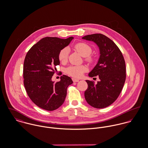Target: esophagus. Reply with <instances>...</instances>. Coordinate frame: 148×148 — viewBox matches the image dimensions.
I'll return each mask as SVG.
<instances>
[{
  "label": "esophagus",
  "mask_w": 148,
  "mask_h": 148,
  "mask_svg": "<svg viewBox=\"0 0 148 148\" xmlns=\"http://www.w3.org/2000/svg\"><path fill=\"white\" fill-rule=\"evenodd\" d=\"M72 80H73V82H79V79H75V78H72Z\"/></svg>",
  "instance_id": "obj_1"
}]
</instances>
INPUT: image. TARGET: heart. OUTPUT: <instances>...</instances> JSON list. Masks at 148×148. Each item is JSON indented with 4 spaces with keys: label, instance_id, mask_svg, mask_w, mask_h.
Segmentation results:
<instances>
[{
    "label": "heart",
    "instance_id": "obj_1",
    "mask_svg": "<svg viewBox=\"0 0 148 148\" xmlns=\"http://www.w3.org/2000/svg\"><path fill=\"white\" fill-rule=\"evenodd\" d=\"M73 48L81 56L85 57V60L89 63H92L94 61V59L90 55L92 52V48L84 42H77L73 45ZM68 56V49L66 48L61 49L59 53L58 58L61 62H65L67 60ZM86 71V67L84 65L79 66H70L68 67L65 72L66 73L76 78L81 77L83 73Z\"/></svg>",
    "mask_w": 148,
    "mask_h": 148
}]
</instances>
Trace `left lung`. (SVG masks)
I'll return each instance as SVG.
<instances>
[{"label":"left lung","instance_id":"left-lung-1","mask_svg":"<svg viewBox=\"0 0 148 148\" xmlns=\"http://www.w3.org/2000/svg\"><path fill=\"white\" fill-rule=\"evenodd\" d=\"M82 39L95 42L100 53L98 63L88 75L98 76L100 80L97 84L86 80L85 99L94 108H104L116 101L123 89L126 79L125 60L116 44L103 34L88 35Z\"/></svg>","mask_w":148,"mask_h":148}]
</instances>
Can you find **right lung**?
<instances>
[{"instance_id": "right-lung-1", "label": "right lung", "mask_w": 148, "mask_h": 148, "mask_svg": "<svg viewBox=\"0 0 148 148\" xmlns=\"http://www.w3.org/2000/svg\"><path fill=\"white\" fill-rule=\"evenodd\" d=\"M73 39L45 37L34 45L27 53L23 66L24 85L32 102L40 108L52 111L63 104L66 89L73 82L63 75L55 83L52 77L60 64L58 55Z\"/></svg>"}]
</instances>
